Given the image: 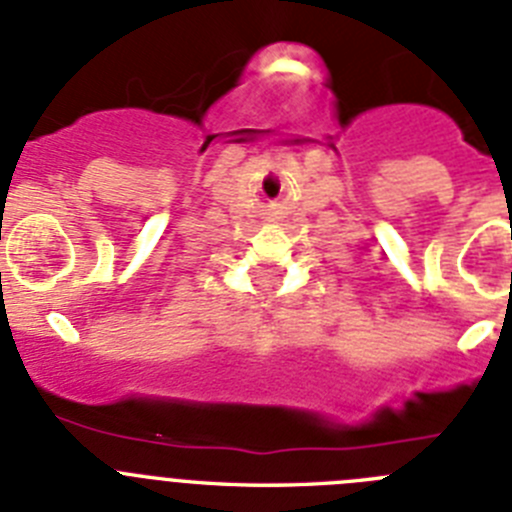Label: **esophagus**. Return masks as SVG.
<instances>
[{"mask_svg":"<svg viewBox=\"0 0 512 512\" xmlns=\"http://www.w3.org/2000/svg\"><path fill=\"white\" fill-rule=\"evenodd\" d=\"M270 216H275V211H270Z\"/></svg>","mask_w":512,"mask_h":512,"instance_id":"34e87169","label":"esophagus"}]
</instances>
